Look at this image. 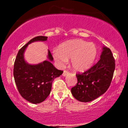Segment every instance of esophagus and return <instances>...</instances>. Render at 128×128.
<instances>
[{
    "mask_svg": "<svg viewBox=\"0 0 128 128\" xmlns=\"http://www.w3.org/2000/svg\"><path fill=\"white\" fill-rule=\"evenodd\" d=\"M68 70H64V72H63V73H62V75L64 76H66L67 74H68Z\"/></svg>",
    "mask_w": 128,
    "mask_h": 128,
    "instance_id": "obj_1",
    "label": "esophagus"
}]
</instances>
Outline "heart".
<instances>
[{
	"label": "heart",
	"mask_w": 128,
	"mask_h": 128,
	"mask_svg": "<svg viewBox=\"0 0 128 128\" xmlns=\"http://www.w3.org/2000/svg\"><path fill=\"white\" fill-rule=\"evenodd\" d=\"M96 55V45L80 39L66 41L53 53L54 59L60 66L64 65L68 60L71 59L73 68L78 72L88 69L93 64Z\"/></svg>",
	"instance_id": "1"
}]
</instances>
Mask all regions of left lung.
I'll use <instances>...</instances> for the list:
<instances>
[{"label":"left lung","mask_w":128,"mask_h":128,"mask_svg":"<svg viewBox=\"0 0 128 128\" xmlns=\"http://www.w3.org/2000/svg\"><path fill=\"white\" fill-rule=\"evenodd\" d=\"M115 66L112 52L104 47L99 61L85 72L76 74L77 84L71 89L73 97L80 102H88L105 93L112 81Z\"/></svg>","instance_id":"8db88e82"}]
</instances>
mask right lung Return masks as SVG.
I'll return each instance as SVG.
<instances>
[{"instance_id": "1", "label": "right lung", "mask_w": 128, "mask_h": 128, "mask_svg": "<svg viewBox=\"0 0 128 128\" xmlns=\"http://www.w3.org/2000/svg\"><path fill=\"white\" fill-rule=\"evenodd\" d=\"M48 36H38L30 40L19 50L14 65V80L20 95L32 104L43 102L50 94L53 80L62 74L63 71L58 70L50 61L54 58L48 51L50 61H44L36 65L26 62L23 54L29 44L37 41H46Z\"/></svg>"}]
</instances>
